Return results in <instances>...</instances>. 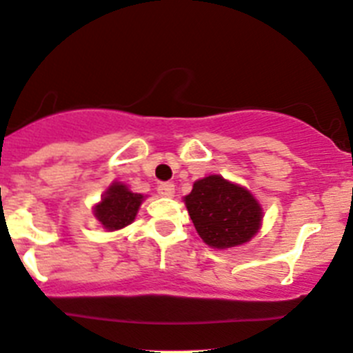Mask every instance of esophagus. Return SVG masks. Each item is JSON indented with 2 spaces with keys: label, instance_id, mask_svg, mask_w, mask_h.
<instances>
[{
  "label": "esophagus",
  "instance_id": "1",
  "mask_svg": "<svg viewBox=\"0 0 353 353\" xmlns=\"http://www.w3.org/2000/svg\"><path fill=\"white\" fill-rule=\"evenodd\" d=\"M158 194L161 195V197H173V194H175V185H173L172 181L161 183L158 187Z\"/></svg>",
  "mask_w": 353,
  "mask_h": 353
}]
</instances>
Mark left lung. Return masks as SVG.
Instances as JSON below:
<instances>
[{
  "label": "left lung",
  "mask_w": 353,
  "mask_h": 353,
  "mask_svg": "<svg viewBox=\"0 0 353 353\" xmlns=\"http://www.w3.org/2000/svg\"><path fill=\"white\" fill-rule=\"evenodd\" d=\"M183 201L195 230L212 249L242 245L261 228L263 208L257 199L219 175L195 181Z\"/></svg>",
  "instance_id": "left-lung-1"
}]
</instances>
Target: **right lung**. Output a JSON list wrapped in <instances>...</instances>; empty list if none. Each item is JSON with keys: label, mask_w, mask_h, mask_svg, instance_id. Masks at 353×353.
I'll return each instance as SVG.
<instances>
[{"label": "right lung", "mask_w": 353, "mask_h": 353, "mask_svg": "<svg viewBox=\"0 0 353 353\" xmlns=\"http://www.w3.org/2000/svg\"><path fill=\"white\" fill-rule=\"evenodd\" d=\"M142 201L144 195L135 194L128 190L127 185L114 181L113 185H110L99 204L94 208V216L108 232H114L134 221Z\"/></svg>", "instance_id": "1"}]
</instances>
